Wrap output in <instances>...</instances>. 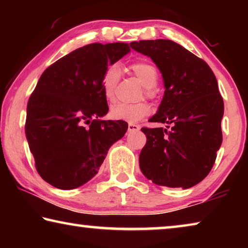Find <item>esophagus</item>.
<instances>
[{"label": "esophagus", "mask_w": 248, "mask_h": 248, "mask_svg": "<svg viewBox=\"0 0 248 248\" xmlns=\"http://www.w3.org/2000/svg\"><path fill=\"white\" fill-rule=\"evenodd\" d=\"M139 130H140V125H138L136 124H131V123L128 124V132H137L139 131Z\"/></svg>", "instance_id": "obj_1"}]
</instances>
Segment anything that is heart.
Masks as SVG:
<instances>
[{
	"label": "heart",
	"instance_id": "obj_1",
	"mask_svg": "<svg viewBox=\"0 0 248 248\" xmlns=\"http://www.w3.org/2000/svg\"><path fill=\"white\" fill-rule=\"evenodd\" d=\"M130 71L136 75L138 79L144 86V93L148 97L155 96V85L158 81V73L155 66L146 61H139L130 65ZM120 79V70L118 65H111L105 71L102 79V89L104 97L108 102H111L115 97V91ZM150 114V106L146 103L124 104L117 103L110 108V116L116 120H124L129 123L144 118Z\"/></svg>",
	"mask_w": 248,
	"mask_h": 248
}]
</instances>
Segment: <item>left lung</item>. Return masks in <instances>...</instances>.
<instances>
[{
  "label": "left lung",
  "instance_id": "obj_1",
  "mask_svg": "<svg viewBox=\"0 0 248 248\" xmlns=\"http://www.w3.org/2000/svg\"><path fill=\"white\" fill-rule=\"evenodd\" d=\"M152 59L164 81V97L151 123L164 128L141 130L146 143L141 150V171L166 187L195 186L207 177L222 143L223 98L207 62L169 39L130 44Z\"/></svg>",
  "mask_w": 248,
  "mask_h": 248
}]
</instances>
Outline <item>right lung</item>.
Wrapping results in <instances>:
<instances>
[{"label": "right lung", "instance_id": "obj_1", "mask_svg": "<svg viewBox=\"0 0 248 248\" xmlns=\"http://www.w3.org/2000/svg\"><path fill=\"white\" fill-rule=\"evenodd\" d=\"M130 51L128 44H90L48 66L28 99L25 133L40 177L74 189L98 173L110 146L124 136V120L108 112L102 79L108 65Z\"/></svg>", "mask_w": 248, "mask_h": 248}]
</instances>
